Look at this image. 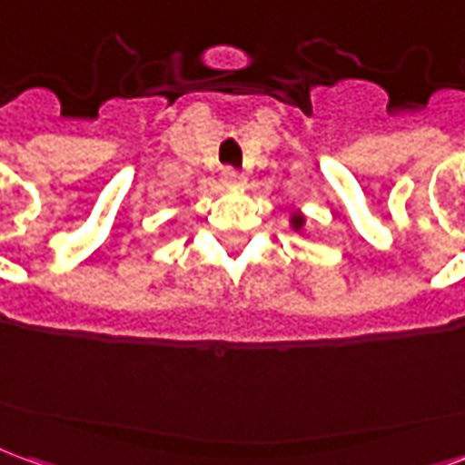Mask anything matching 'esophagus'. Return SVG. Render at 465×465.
I'll return each mask as SVG.
<instances>
[{"instance_id":"34e87169","label":"esophagus","mask_w":465,"mask_h":465,"mask_svg":"<svg viewBox=\"0 0 465 465\" xmlns=\"http://www.w3.org/2000/svg\"><path fill=\"white\" fill-rule=\"evenodd\" d=\"M223 183H226V186H232V189H239V186H243V182H246V179H243V173L242 172H236V169H223Z\"/></svg>"}]
</instances>
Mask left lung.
<instances>
[{
	"label": "left lung",
	"instance_id": "left-lung-1",
	"mask_svg": "<svg viewBox=\"0 0 465 465\" xmlns=\"http://www.w3.org/2000/svg\"><path fill=\"white\" fill-rule=\"evenodd\" d=\"M303 222H306V219H303L302 213H293V216H292L293 232H302V229H303Z\"/></svg>",
	"mask_w": 465,
	"mask_h": 465
}]
</instances>
